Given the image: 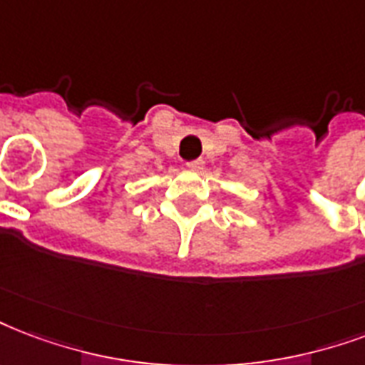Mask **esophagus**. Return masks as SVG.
<instances>
[{"label": "esophagus", "instance_id": "34e87169", "mask_svg": "<svg viewBox=\"0 0 365 365\" xmlns=\"http://www.w3.org/2000/svg\"><path fill=\"white\" fill-rule=\"evenodd\" d=\"M202 160H191V163H187V168L189 170H195V172H199L202 170Z\"/></svg>", "mask_w": 365, "mask_h": 365}]
</instances>
